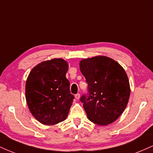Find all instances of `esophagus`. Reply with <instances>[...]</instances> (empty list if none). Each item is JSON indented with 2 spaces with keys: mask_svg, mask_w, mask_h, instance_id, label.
<instances>
[{
  "mask_svg": "<svg viewBox=\"0 0 153 153\" xmlns=\"http://www.w3.org/2000/svg\"><path fill=\"white\" fill-rule=\"evenodd\" d=\"M80 94H75V99H76L77 100H78L79 99H80Z\"/></svg>",
  "mask_w": 153,
  "mask_h": 153,
  "instance_id": "obj_1",
  "label": "esophagus"
}]
</instances>
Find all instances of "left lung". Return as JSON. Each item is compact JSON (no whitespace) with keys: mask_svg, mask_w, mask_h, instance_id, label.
Instances as JSON below:
<instances>
[{"mask_svg":"<svg viewBox=\"0 0 153 153\" xmlns=\"http://www.w3.org/2000/svg\"><path fill=\"white\" fill-rule=\"evenodd\" d=\"M80 69L88 83L80 101L91 122L104 126L120 117L127 106L130 87L127 73L118 62L105 56L83 59Z\"/></svg>","mask_w":153,"mask_h":153,"instance_id":"1","label":"left lung"}]
</instances>
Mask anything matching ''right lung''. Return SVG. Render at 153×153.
<instances>
[{
	"label": "right lung",
	"mask_w": 153,
	"mask_h": 153,
	"mask_svg": "<svg viewBox=\"0 0 153 153\" xmlns=\"http://www.w3.org/2000/svg\"><path fill=\"white\" fill-rule=\"evenodd\" d=\"M68 65L62 59L45 61L35 66L26 82L28 107L36 120L54 125L66 119L74 96L66 78Z\"/></svg>",
	"instance_id": "right-lung-1"
}]
</instances>
